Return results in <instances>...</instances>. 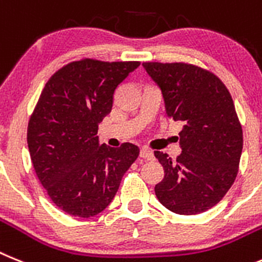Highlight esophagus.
Listing matches in <instances>:
<instances>
[{"label":"esophagus","mask_w":262,"mask_h":262,"mask_svg":"<svg viewBox=\"0 0 262 262\" xmlns=\"http://www.w3.org/2000/svg\"><path fill=\"white\" fill-rule=\"evenodd\" d=\"M140 157L141 158L147 159V161H151V159H154V153L150 149H147V147H142L140 150Z\"/></svg>","instance_id":"1"}]
</instances>
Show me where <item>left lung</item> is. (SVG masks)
I'll return each mask as SVG.
<instances>
[{
    "label": "left lung",
    "mask_w": 262,
    "mask_h": 262,
    "mask_svg": "<svg viewBox=\"0 0 262 262\" xmlns=\"http://www.w3.org/2000/svg\"><path fill=\"white\" fill-rule=\"evenodd\" d=\"M162 92L166 113L183 122L182 153L172 161L154 151L165 170L156 195L179 215L210 210L236 179L243 151V129L231 93L212 72L187 63H142Z\"/></svg>",
    "instance_id": "obj_1"
}]
</instances>
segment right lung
I'll return each mask as SVG.
<instances>
[{
	"label": "right lung",
	"mask_w": 262,
	"mask_h": 262,
	"mask_svg": "<svg viewBox=\"0 0 262 262\" xmlns=\"http://www.w3.org/2000/svg\"><path fill=\"white\" fill-rule=\"evenodd\" d=\"M138 66L81 59L56 71L40 93L27 126L31 162L52 203L70 215L105 210L140 154L129 142L100 145L97 136L116 88Z\"/></svg>",
	"instance_id": "1"
}]
</instances>
